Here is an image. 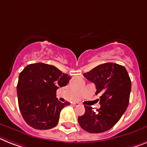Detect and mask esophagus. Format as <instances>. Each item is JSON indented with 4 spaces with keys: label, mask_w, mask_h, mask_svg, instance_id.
Returning <instances> with one entry per match:
<instances>
[{
    "label": "esophagus",
    "mask_w": 147,
    "mask_h": 147,
    "mask_svg": "<svg viewBox=\"0 0 147 147\" xmlns=\"http://www.w3.org/2000/svg\"><path fill=\"white\" fill-rule=\"evenodd\" d=\"M80 103H78V102H73L72 103V105L73 106H78V105H79Z\"/></svg>",
    "instance_id": "34e87169"
}]
</instances>
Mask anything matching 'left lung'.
Instances as JSON below:
<instances>
[{"instance_id":"left-lung-1","label":"left lung","mask_w":147,"mask_h":147,"mask_svg":"<svg viewBox=\"0 0 147 147\" xmlns=\"http://www.w3.org/2000/svg\"><path fill=\"white\" fill-rule=\"evenodd\" d=\"M94 83L96 94L101 93L100 108L93 111L84 105L85 113L78 117L80 126L90 133H101L109 130L117 123L129 103L131 83L124 66L113 63L98 65L84 74Z\"/></svg>"}]
</instances>
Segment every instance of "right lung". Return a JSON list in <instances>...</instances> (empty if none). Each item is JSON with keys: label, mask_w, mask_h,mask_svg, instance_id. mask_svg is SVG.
Wrapping results in <instances>:
<instances>
[{"label": "right lung", "mask_w": 147, "mask_h": 147, "mask_svg": "<svg viewBox=\"0 0 147 147\" xmlns=\"http://www.w3.org/2000/svg\"><path fill=\"white\" fill-rule=\"evenodd\" d=\"M71 78L55 66L42 63L28 65L19 74L18 107L30 126L45 130L57 125L61 110L70 103L60 102L56 91L66 86Z\"/></svg>", "instance_id": "1"}]
</instances>
